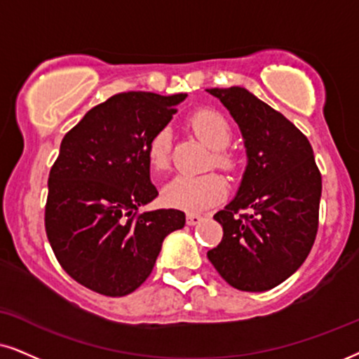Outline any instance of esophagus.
<instances>
[{
	"instance_id": "esophagus-1",
	"label": "esophagus",
	"mask_w": 359,
	"mask_h": 359,
	"mask_svg": "<svg viewBox=\"0 0 359 359\" xmlns=\"http://www.w3.org/2000/svg\"><path fill=\"white\" fill-rule=\"evenodd\" d=\"M201 220H202V215H198V213H194V212L187 213V225H197Z\"/></svg>"
}]
</instances>
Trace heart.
<instances>
[{
    "label": "heart",
    "instance_id": "obj_1",
    "mask_svg": "<svg viewBox=\"0 0 359 359\" xmlns=\"http://www.w3.org/2000/svg\"><path fill=\"white\" fill-rule=\"evenodd\" d=\"M194 133L212 151H222L230 142V127L219 112L203 109L195 112L190 119ZM170 130L164 127L154 134L147 147V157L152 169L164 170L169 165ZM219 165H229V158L222 152L215 154ZM226 194L225 180L217 174L205 175H177L162 190L165 203L184 210H203L219 203Z\"/></svg>",
    "mask_w": 359,
    "mask_h": 359
}]
</instances>
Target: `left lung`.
I'll return each instance as SVG.
<instances>
[{"mask_svg":"<svg viewBox=\"0 0 359 359\" xmlns=\"http://www.w3.org/2000/svg\"><path fill=\"white\" fill-rule=\"evenodd\" d=\"M237 122L247 167L237 195L213 215L224 238L207 257L242 292H266L302 266L318 230L321 175L308 139L245 88L207 89ZM250 208V216L234 215Z\"/></svg>","mask_w":359,"mask_h":359,"instance_id":"8db88e82","label":"left lung"}]
</instances>
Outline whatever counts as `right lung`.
Here are the masks:
<instances>
[{"mask_svg": "<svg viewBox=\"0 0 359 359\" xmlns=\"http://www.w3.org/2000/svg\"><path fill=\"white\" fill-rule=\"evenodd\" d=\"M185 97L116 94L62 139L49 172L46 233L66 273L93 292L133 293L151 275L164 238L184 229V212L140 208L158 195L149 142Z\"/></svg>", "mask_w": 359, "mask_h": 359, "instance_id": "obj_1", "label": "right lung"}]
</instances>
